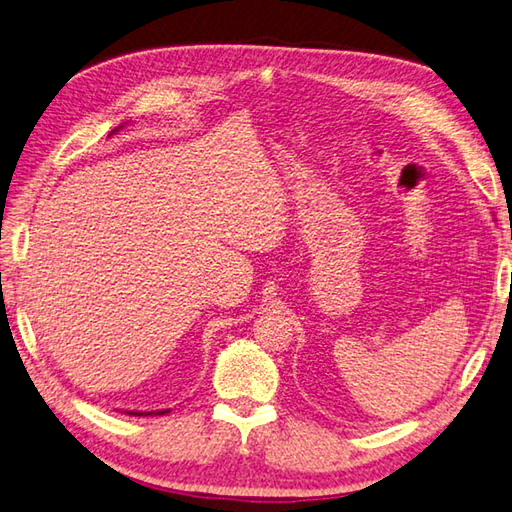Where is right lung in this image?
I'll return each instance as SVG.
<instances>
[{
	"mask_svg": "<svg viewBox=\"0 0 512 512\" xmlns=\"http://www.w3.org/2000/svg\"><path fill=\"white\" fill-rule=\"evenodd\" d=\"M117 130V128H115ZM113 130V133H115ZM128 415H137V417H142V415H164V413H168V410H150V413H137V410H126Z\"/></svg>",
	"mask_w": 512,
	"mask_h": 512,
	"instance_id": "right-lung-1",
	"label": "right lung"
}]
</instances>
